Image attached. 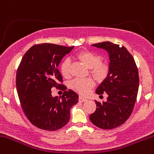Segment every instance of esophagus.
<instances>
[{
  "label": "esophagus",
  "instance_id": "34e87169",
  "mask_svg": "<svg viewBox=\"0 0 154 154\" xmlns=\"http://www.w3.org/2000/svg\"><path fill=\"white\" fill-rule=\"evenodd\" d=\"M79 101H80V102H85V101H88V99H87L86 98H84V97H82V96H79Z\"/></svg>",
  "mask_w": 154,
  "mask_h": 154
}]
</instances>
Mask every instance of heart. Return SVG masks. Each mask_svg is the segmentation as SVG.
Listing matches in <instances>:
<instances>
[{
  "mask_svg": "<svg viewBox=\"0 0 154 154\" xmlns=\"http://www.w3.org/2000/svg\"><path fill=\"white\" fill-rule=\"evenodd\" d=\"M75 57L79 61L89 68V72L97 82H101L107 78L110 71L109 65L101 61V56L88 50H81L76 53ZM70 61L69 59L63 60L60 64V71L64 78L70 77ZM94 86V82L90 78L75 79L69 83V88L81 95L88 94Z\"/></svg>",
  "mask_w": 154,
  "mask_h": 154,
  "instance_id": "obj_1",
  "label": "heart"
}]
</instances>
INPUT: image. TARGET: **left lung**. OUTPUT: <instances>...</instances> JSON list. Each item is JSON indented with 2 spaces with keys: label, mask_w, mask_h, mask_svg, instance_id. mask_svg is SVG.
I'll return each mask as SVG.
<instances>
[{
  "label": "left lung",
  "mask_w": 154,
  "mask_h": 154,
  "mask_svg": "<svg viewBox=\"0 0 154 154\" xmlns=\"http://www.w3.org/2000/svg\"><path fill=\"white\" fill-rule=\"evenodd\" d=\"M109 53L110 71L96 89V93L108 95L107 101H96V110L90 115L93 125L101 129L117 128L132 113L139 90V78L134 57L124 46L104 42L92 44Z\"/></svg>",
  "instance_id": "1"
}]
</instances>
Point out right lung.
I'll use <instances>...</instances> for the list:
<instances>
[{
    "mask_svg": "<svg viewBox=\"0 0 154 154\" xmlns=\"http://www.w3.org/2000/svg\"><path fill=\"white\" fill-rule=\"evenodd\" d=\"M53 44L32 46L22 58L16 73V88L25 116L40 129H61L70 118L71 107L79 101L76 93L69 90L61 97H53V88L66 90L58 70L63 57L73 49Z\"/></svg>",
    "mask_w": 154,
    "mask_h": 154,
    "instance_id": "1",
    "label": "right lung"
}]
</instances>
